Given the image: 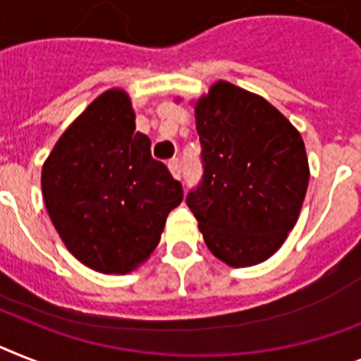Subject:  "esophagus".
Masks as SVG:
<instances>
[{
  "instance_id": "1",
  "label": "esophagus",
  "mask_w": 361,
  "mask_h": 361,
  "mask_svg": "<svg viewBox=\"0 0 361 361\" xmlns=\"http://www.w3.org/2000/svg\"><path fill=\"white\" fill-rule=\"evenodd\" d=\"M168 168L175 178H180V173H183V171H180V162H178V160H171V162L168 164Z\"/></svg>"
}]
</instances>
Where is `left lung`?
Wrapping results in <instances>:
<instances>
[{
	"instance_id": "obj_1",
	"label": "left lung",
	"mask_w": 361,
	"mask_h": 361,
	"mask_svg": "<svg viewBox=\"0 0 361 361\" xmlns=\"http://www.w3.org/2000/svg\"><path fill=\"white\" fill-rule=\"evenodd\" d=\"M202 180L186 204L231 267L275 255L299 219L310 168L299 130L260 95L217 80L195 103Z\"/></svg>"
}]
</instances>
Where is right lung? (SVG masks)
<instances>
[{"instance_id": "obj_1", "label": "right lung", "mask_w": 361, "mask_h": 361, "mask_svg": "<svg viewBox=\"0 0 361 361\" xmlns=\"http://www.w3.org/2000/svg\"><path fill=\"white\" fill-rule=\"evenodd\" d=\"M47 214L68 251L105 275H125L159 245L183 184L136 133L129 95L106 90L64 130L42 166Z\"/></svg>"}]
</instances>
